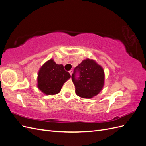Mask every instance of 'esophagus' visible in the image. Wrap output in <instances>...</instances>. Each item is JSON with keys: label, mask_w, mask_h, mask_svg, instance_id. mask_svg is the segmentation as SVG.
<instances>
[{"label": "esophagus", "mask_w": 146, "mask_h": 146, "mask_svg": "<svg viewBox=\"0 0 146 146\" xmlns=\"http://www.w3.org/2000/svg\"><path fill=\"white\" fill-rule=\"evenodd\" d=\"M69 74H70V76H72V70H69Z\"/></svg>", "instance_id": "34e87169"}]
</instances>
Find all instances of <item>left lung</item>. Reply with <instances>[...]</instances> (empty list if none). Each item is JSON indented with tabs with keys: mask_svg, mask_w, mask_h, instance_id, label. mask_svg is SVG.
<instances>
[{
	"mask_svg": "<svg viewBox=\"0 0 146 146\" xmlns=\"http://www.w3.org/2000/svg\"><path fill=\"white\" fill-rule=\"evenodd\" d=\"M71 77L76 94L83 98L96 96L104 86V70L92 60H83L75 68Z\"/></svg>",
	"mask_w": 146,
	"mask_h": 146,
	"instance_id": "left-lung-1",
	"label": "left lung"
}]
</instances>
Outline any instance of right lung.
Returning a JSON list of instances; mask_svg holds the SVG:
<instances>
[{
	"mask_svg": "<svg viewBox=\"0 0 146 146\" xmlns=\"http://www.w3.org/2000/svg\"><path fill=\"white\" fill-rule=\"evenodd\" d=\"M70 77V74L66 71L62 64H57L51 59L44 64L39 70L38 87L47 95L56 94Z\"/></svg>",
	"mask_w": 146,
	"mask_h": 146,
	"instance_id": "obj_1",
	"label": "right lung"
}]
</instances>
